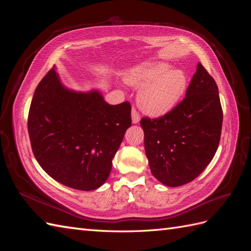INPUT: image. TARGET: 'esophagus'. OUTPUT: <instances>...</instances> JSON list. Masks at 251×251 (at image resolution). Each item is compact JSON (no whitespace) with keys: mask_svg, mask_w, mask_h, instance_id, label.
<instances>
[{"mask_svg":"<svg viewBox=\"0 0 251 251\" xmlns=\"http://www.w3.org/2000/svg\"><path fill=\"white\" fill-rule=\"evenodd\" d=\"M131 115H132V123H133V124H138V123H139V120H140V116H139L138 112L136 111L134 108L132 109Z\"/></svg>","mask_w":251,"mask_h":251,"instance_id":"1","label":"esophagus"}]
</instances>
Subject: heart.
<instances>
[{"label": "heart", "instance_id": "heart-1", "mask_svg": "<svg viewBox=\"0 0 251 251\" xmlns=\"http://www.w3.org/2000/svg\"><path fill=\"white\" fill-rule=\"evenodd\" d=\"M128 85L140 88L139 108L153 117L163 116L177 107L185 95L188 77L184 70L171 68L165 62L146 63L131 68L126 73Z\"/></svg>", "mask_w": 251, "mask_h": 251}]
</instances>
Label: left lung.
Returning a JSON list of instances; mask_svg holds the SVG:
<instances>
[{
    "instance_id": "1",
    "label": "left lung",
    "mask_w": 251,
    "mask_h": 251,
    "mask_svg": "<svg viewBox=\"0 0 251 251\" xmlns=\"http://www.w3.org/2000/svg\"><path fill=\"white\" fill-rule=\"evenodd\" d=\"M222 121L217 83L198 63L184 100L160 118L140 121L153 176L170 187L198 177L216 154Z\"/></svg>"
}]
</instances>
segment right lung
Masks as SVG:
<instances>
[{
    "label": "right lung",
    "mask_w": 251,
    "mask_h": 251,
    "mask_svg": "<svg viewBox=\"0 0 251 251\" xmlns=\"http://www.w3.org/2000/svg\"><path fill=\"white\" fill-rule=\"evenodd\" d=\"M131 121L127 101L112 105L97 89H69L53 66L35 89L28 133L35 159L51 178L74 189L93 191L109 178Z\"/></svg>",
    "instance_id": "right-lung-1"
}]
</instances>
